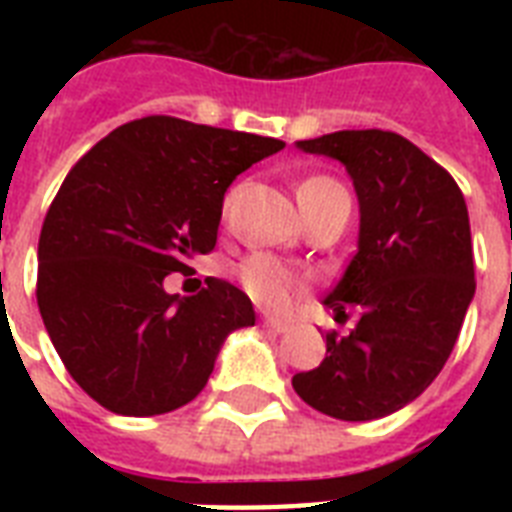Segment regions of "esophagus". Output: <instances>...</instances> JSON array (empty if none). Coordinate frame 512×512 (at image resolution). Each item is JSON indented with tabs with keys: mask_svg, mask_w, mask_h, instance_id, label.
Here are the masks:
<instances>
[{
	"mask_svg": "<svg viewBox=\"0 0 512 512\" xmlns=\"http://www.w3.org/2000/svg\"><path fill=\"white\" fill-rule=\"evenodd\" d=\"M263 327L271 329V332H276V335H284L289 329V324H284V321H276V319H263Z\"/></svg>",
	"mask_w": 512,
	"mask_h": 512,
	"instance_id": "34e87169",
	"label": "esophagus"
}]
</instances>
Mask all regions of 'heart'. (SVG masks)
Wrapping results in <instances>:
<instances>
[{
	"label": "heart",
	"instance_id": "heart-1",
	"mask_svg": "<svg viewBox=\"0 0 512 512\" xmlns=\"http://www.w3.org/2000/svg\"><path fill=\"white\" fill-rule=\"evenodd\" d=\"M335 183L332 177H308L300 188H297V199L313 196V193L324 191ZM241 287L257 305H263L273 313H287L295 305L297 295L303 292V279L289 265L271 255H252L244 260L239 268Z\"/></svg>",
	"mask_w": 512,
	"mask_h": 512
}]
</instances>
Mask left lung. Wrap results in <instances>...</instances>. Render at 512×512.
Masks as SVG:
<instances>
[{
  "mask_svg": "<svg viewBox=\"0 0 512 512\" xmlns=\"http://www.w3.org/2000/svg\"><path fill=\"white\" fill-rule=\"evenodd\" d=\"M353 177L358 252L324 300L350 335L327 332V358L292 377L305 404L348 422L398 412L444 369L476 295L468 204L454 177L412 140L342 130L300 140Z\"/></svg>",
  "mask_w": 512,
  "mask_h": 512,
  "instance_id": "obj_1",
  "label": "left lung"
}]
</instances>
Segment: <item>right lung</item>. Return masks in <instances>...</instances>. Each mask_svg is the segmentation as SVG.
I'll return each mask as SVG.
<instances>
[{
  "label": "right lung",
  "mask_w": 512,
  "mask_h": 512,
  "mask_svg": "<svg viewBox=\"0 0 512 512\" xmlns=\"http://www.w3.org/2000/svg\"><path fill=\"white\" fill-rule=\"evenodd\" d=\"M284 143L175 116L116 127L71 167L39 233L36 303L60 361L108 412H172L207 385L220 345L252 327L223 279L191 297L170 273L215 249L228 185Z\"/></svg>",
  "instance_id": "right-lung-1"
}]
</instances>
